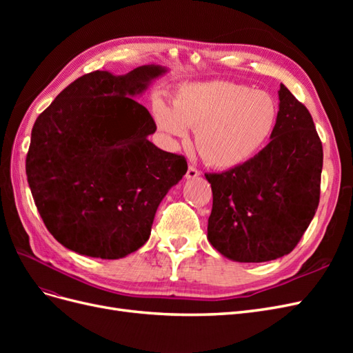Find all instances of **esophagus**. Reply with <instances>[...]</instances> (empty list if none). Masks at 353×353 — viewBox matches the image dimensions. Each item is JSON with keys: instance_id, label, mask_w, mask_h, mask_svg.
<instances>
[{"instance_id": "34e87169", "label": "esophagus", "mask_w": 353, "mask_h": 353, "mask_svg": "<svg viewBox=\"0 0 353 353\" xmlns=\"http://www.w3.org/2000/svg\"><path fill=\"white\" fill-rule=\"evenodd\" d=\"M199 175H200V172H199V170H197L194 166H188L187 174H185V178H187V179H194V178H197Z\"/></svg>"}]
</instances>
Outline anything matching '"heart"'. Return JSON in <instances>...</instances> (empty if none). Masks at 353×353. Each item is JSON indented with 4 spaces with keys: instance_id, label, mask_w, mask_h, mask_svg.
<instances>
[{
    "instance_id": "b5f03b06",
    "label": "heart",
    "mask_w": 353,
    "mask_h": 353,
    "mask_svg": "<svg viewBox=\"0 0 353 353\" xmlns=\"http://www.w3.org/2000/svg\"><path fill=\"white\" fill-rule=\"evenodd\" d=\"M154 121L169 140L194 131L200 157L215 169L248 163L268 144L279 105L268 92L227 81L188 83L176 90L172 105H154Z\"/></svg>"
}]
</instances>
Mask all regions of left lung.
<instances>
[{
	"mask_svg": "<svg viewBox=\"0 0 353 353\" xmlns=\"http://www.w3.org/2000/svg\"><path fill=\"white\" fill-rule=\"evenodd\" d=\"M268 145L248 163L206 174L213 205L208 240L236 262H268L290 253L311 223L323 170V144L311 113L284 85Z\"/></svg>",
	"mask_w": 353,
	"mask_h": 353,
	"instance_id": "8db88e82",
	"label": "left lung"
}]
</instances>
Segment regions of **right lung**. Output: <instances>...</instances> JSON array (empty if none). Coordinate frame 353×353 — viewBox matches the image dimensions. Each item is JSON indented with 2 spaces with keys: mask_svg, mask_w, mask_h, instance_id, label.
Here are the masks:
<instances>
[{
  "mask_svg": "<svg viewBox=\"0 0 353 353\" xmlns=\"http://www.w3.org/2000/svg\"><path fill=\"white\" fill-rule=\"evenodd\" d=\"M168 72L95 70L63 90L32 128L26 175L47 230L66 249L121 259L148 240L160 201L187 172L160 150L152 114L134 97Z\"/></svg>",
  "mask_w": 353,
  "mask_h": 353,
  "instance_id": "add662e5",
  "label": "right lung"
}]
</instances>
